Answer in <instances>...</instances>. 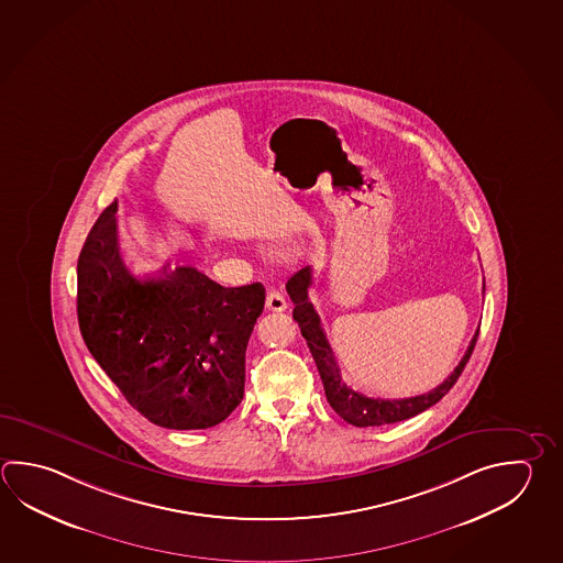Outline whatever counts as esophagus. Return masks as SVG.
<instances>
[{"label": "esophagus", "instance_id": "1", "mask_svg": "<svg viewBox=\"0 0 563 563\" xmlns=\"http://www.w3.org/2000/svg\"><path fill=\"white\" fill-rule=\"evenodd\" d=\"M266 308L271 310V312H285L287 310V298L283 292H278V290H271L268 295H266Z\"/></svg>", "mask_w": 563, "mask_h": 563}]
</instances>
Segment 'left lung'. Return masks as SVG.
<instances>
[{"label": "left lung", "mask_w": 563, "mask_h": 563, "mask_svg": "<svg viewBox=\"0 0 563 563\" xmlns=\"http://www.w3.org/2000/svg\"><path fill=\"white\" fill-rule=\"evenodd\" d=\"M312 285V271L310 266L298 271L288 278L287 292L290 300L295 302L292 310V319L297 320L302 336L307 340L308 349L312 358L317 362L320 378L324 384V394L329 400L332 410L352 426L366 428V426H384L394 424V422H402L406 418L424 412L426 408L434 406L438 400H442L445 394L450 393V388L456 384L460 374L464 371L466 362L472 356V351L476 346L477 330L474 339L467 346L466 354L462 356V361L457 364L454 372L445 378L444 383L435 386L434 390L412 398H400V400H388V398H371L362 393L352 390L351 386L342 380L340 366L334 352L330 349L329 340L324 330L320 327L319 314L312 307V302L308 300V288ZM486 288V285H484Z\"/></svg>", "instance_id": "8db88e82"}]
</instances>
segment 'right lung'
Returning <instances> with one entry per match:
<instances>
[{
    "label": "right lung",
    "instance_id": "right-lung-1",
    "mask_svg": "<svg viewBox=\"0 0 563 563\" xmlns=\"http://www.w3.org/2000/svg\"><path fill=\"white\" fill-rule=\"evenodd\" d=\"M115 212L118 201L99 214L77 261L87 349L148 422L217 426L243 400L244 352L265 287H221L195 266L139 278L121 258Z\"/></svg>",
    "mask_w": 563,
    "mask_h": 563
}]
</instances>
